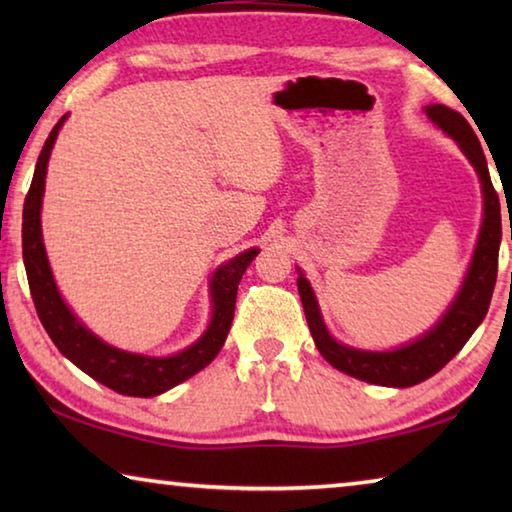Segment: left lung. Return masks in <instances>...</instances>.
<instances>
[{"mask_svg":"<svg viewBox=\"0 0 512 512\" xmlns=\"http://www.w3.org/2000/svg\"><path fill=\"white\" fill-rule=\"evenodd\" d=\"M424 115L429 117L431 124H436L440 131L452 137L458 144V149L465 153V158L470 160L476 176L481 180L483 192V223L479 230V239H476L470 268H467L461 289H458L452 305L447 307L438 323L415 341L404 343L402 348L395 350L372 352L350 348V345L336 341L329 334L323 314H320L316 293L311 289L305 273L296 268L298 293L302 307H305L309 332L314 336L318 352L336 370L377 386L409 388L429 379L431 375H436L440 368H445L456 357L458 350L470 341L474 329L483 323L497 282L501 207L495 187H492L488 162H485L481 144L461 112L440 106V103H431V106L424 108Z\"/></svg>","mask_w":512,"mask_h":512,"instance_id":"8db88e82","label":"left lung"}]
</instances>
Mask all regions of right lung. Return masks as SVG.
I'll list each match as a JSON object with an SVG mask.
<instances>
[{
	"instance_id": "obj_1",
	"label": "right lung",
	"mask_w": 512,
	"mask_h": 512,
	"mask_svg": "<svg viewBox=\"0 0 512 512\" xmlns=\"http://www.w3.org/2000/svg\"><path fill=\"white\" fill-rule=\"evenodd\" d=\"M65 119L67 115L60 117L54 131L49 133L45 146H42L22 212V257L24 268H27L33 305H36L40 323L47 329L49 339L85 375L101 381L103 386L121 395L155 397L194 377L198 370H203L219 354L225 339H228L232 318H235L239 280L250 262L257 257L259 248H248L216 268L210 280V325L201 334V339H196L189 348L171 354V357H146V354L119 350L115 345L101 341L97 334H92L74 316V311L67 307V302L60 296L45 244H42L40 210L42 196H45L47 164Z\"/></svg>"
}]
</instances>
